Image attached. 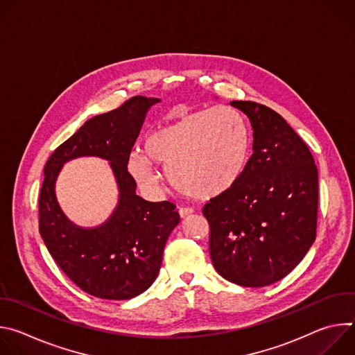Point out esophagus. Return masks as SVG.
Here are the masks:
<instances>
[{
	"label": "esophagus",
	"mask_w": 355,
	"mask_h": 355,
	"mask_svg": "<svg viewBox=\"0 0 355 355\" xmlns=\"http://www.w3.org/2000/svg\"><path fill=\"white\" fill-rule=\"evenodd\" d=\"M178 214H180V216H181L182 219H185V218H188L189 215L193 214V209H192V208H180V209H178Z\"/></svg>",
	"instance_id": "1"
}]
</instances>
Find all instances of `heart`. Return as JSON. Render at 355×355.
Returning a JSON list of instances; mask_svg holds the SVG:
<instances>
[{
  "label": "heart",
  "mask_w": 355,
  "mask_h": 355,
  "mask_svg": "<svg viewBox=\"0 0 355 355\" xmlns=\"http://www.w3.org/2000/svg\"><path fill=\"white\" fill-rule=\"evenodd\" d=\"M251 137L243 115L230 108L199 110L163 125L133 151L129 171L144 187L156 188L155 163L167 167L171 184L182 193L209 199L227 192L243 175L250 159Z\"/></svg>",
  "instance_id": "heart-1"
}]
</instances>
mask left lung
I'll use <instances>...</instances> for the list:
<instances>
[{
  "label": "left lung",
  "mask_w": 355,
  "mask_h": 355,
  "mask_svg": "<svg viewBox=\"0 0 355 355\" xmlns=\"http://www.w3.org/2000/svg\"><path fill=\"white\" fill-rule=\"evenodd\" d=\"M252 126V155L237 184L202 209L215 270L250 288L286 277L316 239L318 168L311 150L271 108L232 101Z\"/></svg>",
  "instance_id": "8db88e82"
}]
</instances>
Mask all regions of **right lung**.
Here are the masks:
<instances>
[{"mask_svg":"<svg viewBox=\"0 0 355 355\" xmlns=\"http://www.w3.org/2000/svg\"><path fill=\"white\" fill-rule=\"evenodd\" d=\"M159 101L132 96L119 108L88 119L53 151L44 166L39 196L40 236L63 272L80 289L101 299H130L153 284L162 267L166 241L180 223L171 202H148L136 195V181L128 171L146 112ZM81 155L110 159L120 187L116 212L94 230L73 225L54 195V182L62 164Z\"/></svg>","mask_w":355,"mask_h":355,"instance_id":"right-lung-1","label":"right lung"}]
</instances>
